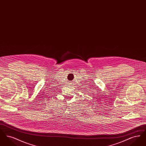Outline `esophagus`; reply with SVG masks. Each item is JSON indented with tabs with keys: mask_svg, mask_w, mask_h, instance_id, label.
I'll list each match as a JSON object with an SVG mask.
<instances>
[{
	"mask_svg": "<svg viewBox=\"0 0 146 146\" xmlns=\"http://www.w3.org/2000/svg\"><path fill=\"white\" fill-rule=\"evenodd\" d=\"M68 84H69L68 85H69L70 86H72V85H73V84L72 83H70V82H69V83H68Z\"/></svg>",
	"mask_w": 146,
	"mask_h": 146,
	"instance_id": "1",
	"label": "esophagus"
}]
</instances>
